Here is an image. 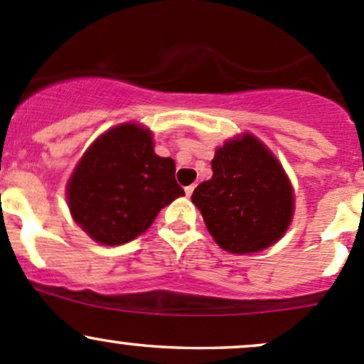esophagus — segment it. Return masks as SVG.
<instances>
[{"label": "esophagus", "mask_w": 364, "mask_h": 364, "mask_svg": "<svg viewBox=\"0 0 364 364\" xmlns=\"http://www.w3.org/2000/svg\"><path fill=\"white\" fill-rule=\"evenodd\" d=\"M194 189H196V183H191V186L186 187V196H191V194L194 193Z\"/></svg>", "instance_id": "1"}]
</instances>
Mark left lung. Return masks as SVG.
Masks as SVG:
<instances>
[{"instance_id":"8db88e82","label":"left lung","mask_w":364,"mask_h":364,"mask_svg":"<svg viewBox=\"0 0 364 364\" xmlns=\"http://www.w3.org/2000/svg\"><path fill=\"white\" fill-rule=\"evenodd\" d=\"M212 170L191 199L217 245L237 255L274 245L293 217L291 183L274 154L243 134L215 151Z\"/></svg>"}]
</instances>
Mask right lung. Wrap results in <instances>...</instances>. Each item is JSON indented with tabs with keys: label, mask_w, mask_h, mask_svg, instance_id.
I'll return each mask as SVG.
<instances>
[{
	"label": "right lung",
	"mask_w": 364,
	"mask_h": 364,
	"mask_svg": "<svg viewBox=\"0 0 364 364\" xmlns=\"http://www.w3.org/2000/svg\"><path fill=\"white\" fill-rule=\"evenodd\" d=\"M175 161L154 152L152 134L124 123L100 135L68 182L77 225L100 245H123L151 228L159 210L183 196Z\"/></svg>",
	"instance_id": "add662e5"
}]
</instances>
